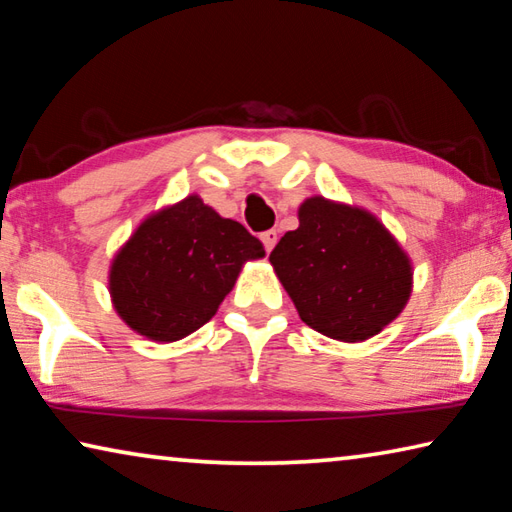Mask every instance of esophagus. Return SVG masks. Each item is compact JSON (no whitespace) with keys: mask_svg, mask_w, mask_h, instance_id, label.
<instances>
[{"mask_svg":"<svg viewBox=\"0 0 512 512\" xmlns=\"http://www.w3.org/2000/svg\"><path fill=\"white\" fill-rule=\"evenodd\" d=\"M262 244H264V248H266V253H271L273 250V246L277 244V230H266V232H262Z\"/></svg>","mask_w":512,"mask_h":512,"instance_id":"obj_1","label":"esophagus"}]
</instances>
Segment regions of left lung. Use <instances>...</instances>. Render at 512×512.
<instances>
[{
    "instance_id": "obj_1",
    "label": "left lung",
    "mask_w": 512,
    "mask_h": 512,
    "mask_svg": "<svg viewBox=\"0 0 512 512\" xmlns=\"http://www.w3.org/2000/svg\"><path fill=\"white\" fill-rule=\"evenodd\" d=\"M271 264L300 318L339 341H363L404 309L411 264L375 216L325 198L300 207Z\"/></svg>"
}]
</instances>
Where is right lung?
<instances>
[{
  "instance_id": "1",
  "label": "right lung",
  "mask_w": 512,
  "mask_h": 512,
  "mask_svg": "<svg viewBox=\"0 0 512 512\" xmlns=\"http://www.w3.org/2000/svg\"><path fill=\"white\" fill-rule=\"evenodd\" d=\"M264 257L244 225L221 219L198 196L137 228L110 271L117 314L153 341H178L210 320L241 266Z\"/></svg>"
}]
</instances>
